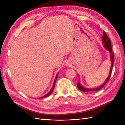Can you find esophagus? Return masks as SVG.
Here are the masks:
<instances>
[{"label":"esophagus","mask_w":125,"mask_h":125,"mask_svg":"<svg viewBox=\"0 0 125 125\" xmlns=\"http://www.w3.org/2000/svg\"><path fill=\"white\" fill-rule=\"evenodd\" d=\"M66 65H67V66H69V65H70V64H69L68 63H67V64H66Z\"/></svg>","instance_id":"esophagus-1"}]
</instances>
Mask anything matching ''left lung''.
I'll list each match as a JSON object with an SVG mask.
<instances>
[{
	"label": "left lung",
	"instance_id": "8db88e82",
	"mask_svg": "<svg viewBox=\"0 0 125 125\" xmlns=\"http://www.w3.org/2000/svg\"><path fill=\"white\" fill-rule=\"evenodd\" d=\"M103 42V45L104 46L106 50L108 51L110 53V60L111 62V67L110 69V72H109V74L108 75V77L106 78V79L104 83L102 85L98 86L97 88H86L85 87H84L83 86H82L81 84H80V82H79L77 84V87L80 90L83 91L84 92H95V91L97 90H100L101 88H102L104 86L108 80H109L110 78L111 77V71H112V68L114 66V53L112 52V49H111V41L109 39V38L107 36L106 33H105L104 31H103V37H102V40H101Z\"/></svg>",
	"mask_w": 125,
	"mask_h": 125
}]
</instances>
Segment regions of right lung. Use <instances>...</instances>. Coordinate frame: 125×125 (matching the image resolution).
I'll list each match as a JSON object with an SVG mask.
<instances>
[{"label":"right lung","instance_id":"obj_1","mask_svg":"<svg viewBox=\"0 0 125 125\" xmlns=\"http://www.w3.org/2000/svg\"><path fill=\"white\" fill-rule=\"evenodd\" d=\"M58 73L57 74V75H56V78H55V79H54V82H53V86H52V88H51V90L49 92H48L47 94H46L45 95H44V96H42V97H40V98H39V99H40V98H46V97H47V96H48L49 95H50L51 94H52V92H53V89H54V85H55V83H56V80H57V77H58Z\"/></svg>","mask_w":125,"mask_h":125}]
</instances>
